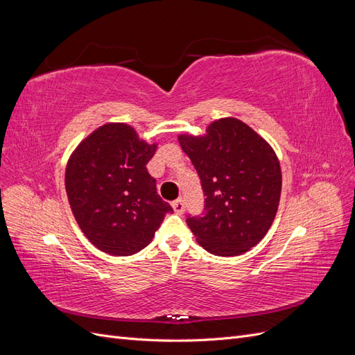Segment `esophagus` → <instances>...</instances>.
I'll return each mask as SVG.
<instances>
[{"mask_svg": "<svg viewBox=\"0 0 355 355\" xmlns=\"http://www.w3.org/2000/svg\"><path fill=\"white\" fill-rule=\"evenodd\" d=\"M171 206H173V210L178 214H182V213H184V210H185V201L182 200V198H179V200L173 201V204H171Z\"/></svg>", "mask_w": 355, "mask_h": 355, "instance_id": "34e87169", "label": "esophagus"}]
</instances>
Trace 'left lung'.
I'll list each match as a JSON object with an SVG mask.
<instances>
[{"instance_id": "obj_1", "label": "left lung", "mask_w": 355, "mask_h": 355, "mask_svg": "<svg viewBox=\"0 0 355 355\" xmlns=\"http://www.w3.org/2000/svg\"><path fill=\"white\" fill-rule=\"evenodd\" d=\"M204 136L180 135L179 144L201 180L204 211L187 223L204 249L239 256L271 228L282 194L274 149L237 118H220Z\"/></svg>"}]
</instances>
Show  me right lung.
Wrapping results in <instances>:
<instances>
[{
    "label": "right lung",
    "mask_w": 355,
    "mask_h": 355,
    "mask_svg": "<svg viewBox=\"0 0 355 355\" xmlns=\"http://www.w3.org/2000/svg\"><path fill=\"white\" fill-rule=\"evenodd\" d=\"M155 149L133 127L111 123L72 153L65 171L68 201L78 227L99 250L114 256L137 253L173 211L148 173Z\"/></svg>",
    "instance_id": "1"
}]
</instances>
